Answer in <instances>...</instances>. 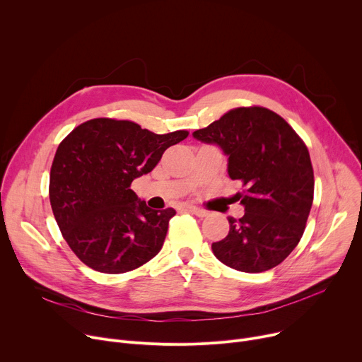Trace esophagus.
I'll return each instance as SVG.
<instances>
[{
    "instance_id": "1",
    "label": "esophagus",
    "mask_w": 362,
    "mask_h": 362,
    "mask_svg": "<svg viewBox=\"0 0 362 362\" xmlns=\"http://www.w3.org/2000/svg\"><path fill=\"white\" fill-rule=\"evenodd\" d=\"M185 209H187L189 212H192V214H195L197 216H206L208 215V212L205 211V209H201V208H198V206H194V205H186L185 206Z\"/></svg>"
}]
</instances>
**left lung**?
Masks as SVG:
<instances>
[{
    "instance_id": "1",
    "label": "left lung",
    "mask_w": 362,
    "mask_h": 362,
    "mask_svg": "<svg viewBox=\"0 0 362 362\" xmlns=\"http://www.w3.org/2000/svg\"><path fill=\"white\" fill-rule=\"evenodd\" d=\"M192 135L218 147L228 157L230 179L246 186V194L235 195L245 215L228 216L227 237L212 243L215 257L249 274L275 268L298 245L313 204L315 176L305 144L264 107L233 109Z\"/></svg>"
}]
</instances>
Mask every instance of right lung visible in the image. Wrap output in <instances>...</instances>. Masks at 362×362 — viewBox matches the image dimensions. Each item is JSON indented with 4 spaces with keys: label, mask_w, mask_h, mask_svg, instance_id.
<instances>
[{
    "label": "right lung",
    "mask_w": 362,
    "mask_h": 362,
    "mask_svg": "<svg viewBox=\"0 0 362 362\" xmlns=\"http://www.w3.org/2000/svg\"><path fill=\"white\" fill-rule=\"evenodd\" d=\"M186 136L187 131L158 135L129 120L99 117L59 144L51 167V206L65 242L87 267L124 274L161 250L176 211L151 209L129 187Z\"/></svg>",
    "instance_id": "right-lung-1"
}]
</instances>
